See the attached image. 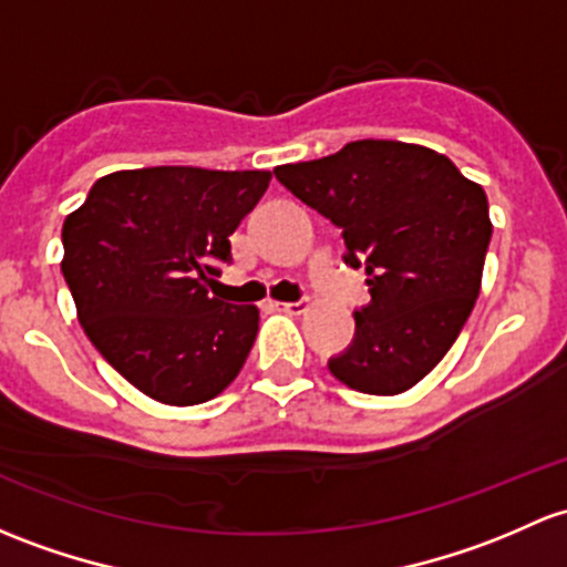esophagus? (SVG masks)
Instances as JSON below:
<instances>
[{
    "label": "esophagus",
    "mask_w": 567,
    "mask_h": 567,
    "mask_svg": "<svg viewBox=\"0 0 567 567\" xmlns=\"http://www.w3.org/2000/svg\"><path fill=\"white\" fill-rule=\"evenodd\" d=\"M274 307H277L279 312H285V315H303L309 309V303H307V299H301V301H277Z\"/></svg>",
    "instance_id": "obj_1"
}]
</instances>
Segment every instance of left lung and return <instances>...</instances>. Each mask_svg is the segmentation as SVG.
Here are the masks:
<instances>
[{"label":"left lung","mask_w":567,"mask_h":567,"mask_svg":"<svg viewBox=\"0 0 567 567\" xmlns=\"http://www.w3.org/2000/svg\"><path fill=\"white\" fill-rule=\"evenodd\" d=\"M344 238V264L367 271L372 301L355 339L329 361L339 383L393 396L424 380L467 323L492 238L481 184L419 143L353 141L337 154L274 168Z\"/></svg>","instance_id":"obj_1"}]
</instances>
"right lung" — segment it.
I'll return each instance as SVG.
<instances>
[{"mask_svg": "<svg viewBox=\"0 0 567 567\" xmlns=\"http://www.w3.org/2000/svg\"><path fill=\"white\" fill-rule=\"evenodd\" d=\"M271 171L184 165L116 171L62 225V274L79 323L105 361L154 402L187 408L241 372L260 309L208 293L230 236Z\"/></svg>", "mask_w": 567, "mask_h": 567, "instance_id": "add662e5", "label": "right lung"}]
</instances>
